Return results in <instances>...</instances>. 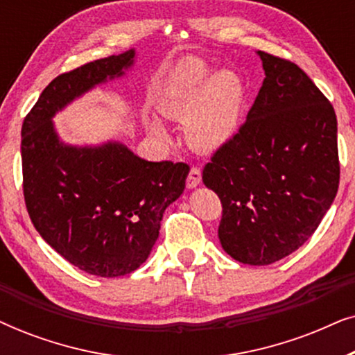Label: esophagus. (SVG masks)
I'll return each mask as SVG.
<instances>
[{
    "label": "esophagus",
    "mask_w": 355,
    "mask_h": 355,
    "mask_svg": "<svg viewBox=\"0 0 355 355\" xmlns=\"http://www.w3.org/2000/svg\"><path fill=\"white\" fill-rule=\"evenodd\" d=\"M200 182H202L200 169H198L197 166H192L191 171H189V176H187V187L193 189V187H197Z\"/></svg>",
    "instance_id": "34e87169"
}]
</instances>
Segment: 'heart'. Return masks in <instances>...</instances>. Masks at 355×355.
<instances>
[{
    "label": "heart",
    "instance_id": "heart-1",
    "mask_svg": "<svg viewBox=\"0 0 355 355\" xmlns=\"http://www.w3.org/2000/svg\"><path fill=\"white\" fill-rule=\"evenodd\" d=\"M210 67L198 60H187L174 72L164 89L162 105L173 118H186V134L202 150H218L234 137L244 105V87L231 71L208 77ZM152 129L164 134L153 121Z\"/></svg>",
    "mask_w": 355,
    "mask_h": 355
}]
</instances>
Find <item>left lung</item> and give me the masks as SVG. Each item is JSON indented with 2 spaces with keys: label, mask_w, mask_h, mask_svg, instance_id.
I'll return each mask as SVG.
<instances>
[{
  "label": "left lung",
  "mask_w": 355,
  "mask_h": 355,
  "mask_svg": "<svg viewBox=\"0 0 355 355\" xmlns=\"http://www.w3.org/2000/svg\"><path fill=\"white\" fill-rule=\"evenodd\" d=\"M259 56L265 80L247 121L202 174L221 200L223 249L247 265H270L297 250L339 186L333 105L293 61Z\"/></svg>",
  "instance_id": "1"
}]
</instances>
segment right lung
Masks as SVG:
<instances>
[{"label": "right lung", "mask_w": 355, "mask_h": 355, "mask_svg": "<svg viewBox=\"0 0 355 355\" xmlns=\"http://www.w3.org/2000/svg\"><path fill=\"white\" fill-rule=\"evenodd\" d=\"M134 50L55 77L22 123V189L28 216L58 254L85 273L114 278L147 260L189 164L147 162L121 144L71 147L51 118L76 96L123 76Z\"/></svg>", "instance_id": "right-lung-1"}]
</instances>
